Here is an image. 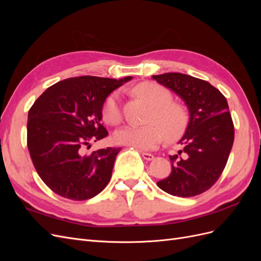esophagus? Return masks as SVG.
<instances>
[{"label":"esophagus","instance_id":"esophagus-1","mask_svg":"<svg viewBox=\"0 0 261 261\" xmlns=\"http://www.w3.org/2000/svg\"><path fill=\"white\" fill-rule=\"evenodd\" d=\"M141 155H143L144 159H146L148 161H151L154 159V155L151 153H148V152H141Z\"/></svg>","mask_w":261,"mask_h":261}]
</instances>
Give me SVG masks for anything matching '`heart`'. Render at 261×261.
<instances>
[{
  "instance_id": "obj_1",
  "label": "heart",
  "mask_w": 261,
  "mask_h": 261,
  "mask_svg": "<svg viewBox=\"0 0 261 261\" xmlns=\"http://www.w3.org/2000/svg\"><path fill=\"white\" fill-rule=\"evenodd\" d=\"M140 98L152 107L147 126H124L117 129L113 139L117 145L133 147L137 150H151L167 140H176L188 126V111L179 102L172 101L171 91L155 83H143L136 87ZM102 117L109 125H117L122 121L120 94L113 92L102 107Z\"/></svg>"
}]
</instances>
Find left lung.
Segmentation results:
<instances>
[{"label":"left lung","mask_w":261,"mask_h":261,"mask_svg":"<svg viewBox=\"0 0 261 261\" xmlns=\"http://www.w3.org/2000/svg\"><path fill=\"white\" fill-rule=\"evenodd\" d=\"M176 92L189 110L178 153L170 155L171 174L156 183L177 197L202 194L217 183L234 143V124L225 97L208 82L180 73L152 76Z\"/></svg>","instance_id":"obj_1"}]
</instances>
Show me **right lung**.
<instances>
[{
	"instance_id": "right-lung-1",
	"label": "right lung",
	"mask_w": 261,
	"mask_h": 261,
	"mask_svg": "<svg viewBox=\"0 0 261 261\" xmlns=\"http://www.w3.org/2000/svg\"><path fill=\"white\" fill-rule=\"evenodd\" d=\"M132 80L81 76L49 87L33 107L27 122V146L34 167L51 191L70 200H87L111 179L121 148L84 154L90 141L108 136L101 124L108 96Z\"/></svg>"
}]
</instances>
